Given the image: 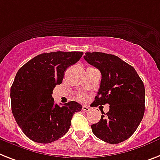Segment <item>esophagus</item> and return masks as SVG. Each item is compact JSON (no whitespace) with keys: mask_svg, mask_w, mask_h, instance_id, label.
<instances>
[{"mask_svg":"<svg viewBox=\"0 0 160 160\" xmlns=\"http://www.w3.org/2000/svg\"><path fill=\"white\" fill-rule=\"evenodd\" d=\"M90 109H91V108H90L89 106H87V105H83V106H82V110L84 112L89 111Z\"/></svg>","mask_w":160,"mask_h":160,"instance_id":"34e87169","label":"esophagus"}]
</instances>
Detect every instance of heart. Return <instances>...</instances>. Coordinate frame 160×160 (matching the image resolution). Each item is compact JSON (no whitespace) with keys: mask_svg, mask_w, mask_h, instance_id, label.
I'll return each instance as SVG.
<instances>
[{"mask_svg":"<svg viewBox=\"0 0 160 160\" xmlns=\"http://www.w3.org/2000/svg\"><path fill=\"white\" fill-rule=\"evenodd\" d=\"M78 99L79 101H86V100H87V96H86L85 95L81 94V95H79V96H78Z\"/></svg>","mask_w":160,"mask_h":160,"instance_id":"obj_1","label":"heart"}]
</instances>
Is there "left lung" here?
I'll use <instances>...</instances> for the list:
<instances>
[{
  "label": "left lung",
  "instance_id": "1",
  "mask_svg": "<svg viewBox=\"0 0 160 160\" xmlns=\"http://www.w3.org/2000/svg\"><path fill=\"white\" fill-rule=\"evenodd\" d=\"M84 59L101 72V87L95 106L109 105V110L92 125V132L109 144L128 139L139 126L145 113V87L132 66L116 55L87 52ZM101 113H105L101 110Z\"/></svg>",
  "mask_w": 160,
  "mask_h": 160
}]
</instances>
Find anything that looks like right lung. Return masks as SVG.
<instances>
[{
    "mask_svg": "<svg viewBox=\"0 0 160 160\" xmlns=\"http://www.w3.org/2000/svg\"><path fill=\"white\" fill-rule=\"evenodd\" d=\"M82 55V51L41 54L17 72L10 88L12 113L30 140L43 144L57 141L68 131L74 113L81 111L76 101L61 107L55 104L52 92L62 83L67 68Z\"/></svg>",
    "mask_w": 160,
    "mask_h": 160,
    "instance_id": "add662e5",
    "label": "right lung"
}]
</instances>
